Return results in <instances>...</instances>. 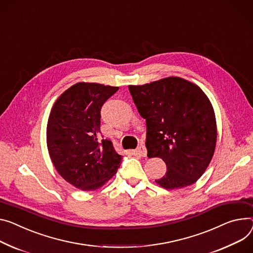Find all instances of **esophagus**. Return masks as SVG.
<instances>
[{
    "instance_id": "34e87169",
    "label": "esophagus",
    "mask_w": 253,
    "mask_h": 253,
    "mask_svg": "<svg viewBox=\"0 0 253 253\" xmlns=\"http://www.w3.org/2000/svg\"><path fill=\"white\" fill-rule=\"evenodd\" d=\"M137 152L139 153V155H141L142 157H146V155H147V150H146V147H145L144 145L139 146V147H138V149H137Z\"/></svg>"
}]
</instances>
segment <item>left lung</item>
Segmentation results:
<instances>
[{"label":"left lung","mask_w":253,"mask_h":253,"mask_svg":"<svg viewBox=\"0 0 253 253\" xmlns=\"http://www.w3.org/2000/svg\"><path fill=\"white\" fill-rule=\"evenodd\" d=\"M128 90L146 120L148 157L166 163L165 175L156 182L167 189L193 184L209 166L217 141L215 113L207 95L178 77Z\"/></svg>","instance_id":"obj_1"}]
</instances>
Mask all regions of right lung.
<instances>
[{
	"label": "right lung",
	"instance_id": "1",
	"mask_svg": "<svg viewBox=\"0 0 253 253\" xmlns=\"http://www.w3.org/2000/svg\"><path fill=\"white\" fill-rule=\"evenodd\" d=\"M119 87L77 83L66 90L50 111L46 140L51 161L75 187H101L118 171L123 156L100 131L101 107Z\"/></svg>",
	"mask_w": 253,
	"mask_h": 253
}]
</instances>
